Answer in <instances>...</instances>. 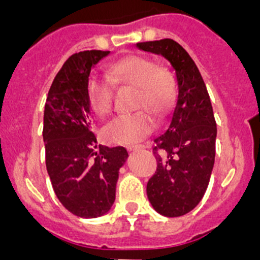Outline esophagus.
I'll use <instances>...</instances> for the list:
<instances>
[{
  "label": "esophagus",
  "instance_id": "esophagus-1",
  "mask_svg": "<svg viewBox=\"0 0 260 260\" xmlns=\"http://www.w3.org/2000/svg\"><path fill=\"white\" fill-rule=\"evenodd\" d=\"M141 148H143V147H142V146H138V147H130V148H128V151H139V150H141Z\"/></svg>",
  "mask_w": 260,
  "mask_h": 260
}]
</instances>
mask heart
Listing matches in <instances>:
<instances>
[{
	"instance_id": "b5f03b06",
	"label": "heart",
	"mask_w": 260,
	"mask_h": 260,
	"mask_svg": "<svg viewBox=\"0 0 260 260\" xmlns=\"http://www.w3.org/2000/svg\"><path fill=\"white\" fill-rule=\"evenodd\" d=\"M107 77L92 75L87 82V99L96 114L105 117L112 113L113 84L135 88L134 108L141 109L138 113L113 119L104 130L107 141L122 146L141 143L156 127V119L152 114L162 119L171 113L176 99L173 75L162 66H156L148 57L130 54L113 62Z\"/></svg>"
}]
</instances>
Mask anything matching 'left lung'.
<instances>
[{
  "instance_id": "obj_1",
  "label": "left lung",
  "mask_w": 260,
  "mask_h": 260,
  "mask_svg": "<svg viewBox=\"0 0 260 260\" xmlns=\"http://www.w3.org/2000/svg\"><path fill=\"white\" fill-rule=\"evenodd\" d=\"M137 47L161 54L176 70L178 99L167 130L153 141L157 168L147 182V197L158 213L177 217L194 210L207 190L215 162V116L198 68L177 41H144Z\"/></svg>"
}]
</instances>
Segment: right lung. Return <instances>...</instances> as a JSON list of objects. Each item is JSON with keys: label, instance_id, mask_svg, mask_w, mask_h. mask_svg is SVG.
<instances>
[{"label": "right lung", "instance_id": "right-lung-1", "mask_svg": "<svg viewBox=\"0 0 260 260\" xmlns=\"http://www.w3.org/2000/svg\"><path fill=\"white\" fill-rule=\"evenodd\" d=\"M108 54L83 50L69 57L53 80L44 109L45 164L53 190L66 210L84 219L110 210L119 168L128 156L125 147H98L91 130L87 82L92 66Z\"/></svg>", "mask_w": 260, "mask_h": 260}]
</instances>
